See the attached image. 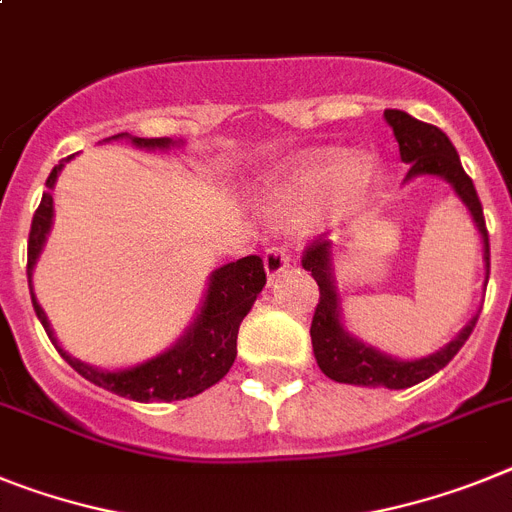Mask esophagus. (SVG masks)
I'll list each match as a JSON object with an SVG mask.
<instances>
[{
	"label": "esophagus",
	"instance_id": "1",
	"mask_svg": "<svg viewBox=\"0 0 512 512\" xmlns=\"http://www.w3.org/2000/svg\"><path fill=\"white\" fill-rule=\"evenodd\" d=\"M289 263H291V257L283 247H268V249H265L263 265H265V273H268V278L281 276L283 270L289 268Z\"/></svg>",
	"mask_w": 512,
	"mask_h": 512
}]
</instances>
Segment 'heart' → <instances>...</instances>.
<instances>
[{
	"mask_svg": "<svg viewBox=\"0 0 512 512\" xmlns=\"http://www.w3.org/2000/svg\"><path fill=\"white\" fill-rule=\"evenodd\" d=\"M375 176L369 161H349L338 150H320L273 179L263 190V203L273 216L291 218L328 192L336 200H356L375 184Z\"/></svg>",
	"mask_w": 512,
	"mask_h": 512,
	"instance_id": "1",
	"label": "heart"
}]
</instances>
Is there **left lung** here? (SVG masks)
<instances>
[{"label":"left lung","instance_id":"obj_1","mask_svg":"<svg viewBox=\"0 0 512 512\" xmlns=\"http://www.w3.org/2000/svg\"><path fill=\"white\" fill-rule=\"evenodd\" d=\"M385 122L393 127V135L398 140V150H401V161L411 163L406 182L414 176H440L455 190V195L461 197V203L466 205L471 218H474L476 229L482 234L484 244V268H487L489 278V234L487 223H484V210L479 203V195L474 190L471 176L463 171L461 158L455 153L453 143L448 135L435 127V124L419 122L406 111L385 109ZM304 270L312 273V278L320 286V302L315 307V317H312V351H315L317 367L336 382H346V385H364V388H390L403 390L411 388L416 382L427 380L435 372H440L445 364L461 351L463 343L468 341L471 330L476 328V320L468 322L466 328L445 346V349L435 351V354L422 356V359H393V356L382 354L375 346H367L356 336H351L349 330L343 328L341 322V304H338V289L336 276H333V247L328 239H315L304 249L302 257Z\"/></svg>","mask_w":512,"mask_h":512}]
</instances>
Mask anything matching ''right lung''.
<instances>
[{
  "mask_svg": "<svg viewBox=\"0 0 512 512\" xmlns=\"http://www.w3.org/2000/svg\"><path fill=\"white\" fill-rule=\"evenodd\" d=\"M119 137H127L135 148L145 150H166L179 145L171 137H130L127 132L109 137V140H119ZM67 161H72V156H67L64 161H59V166L51 169L49 179H46L49 190L41 197V205H38L36 216H33L28 234L30 299H33V309H36L38 320L44 325L46 336L51 338V343L57 346L64 362L70 364L77 375H83L85 380H90L98 388L111 390V393L122 395V398H130V401H182V398H192V395L208 390L210 385H216L221 377H226V372L234 364L239 325H242V320L247 317L252 304H255L257 294L265 286L263 260L257 255L242 257L236 263L213 270L208 281V291H205L203 307L197 312L195 322H192L187 333L171 349L153 356L148 362L135 364V367L127 369H98L70 356L57 343L54 330L49 325V317L41 309V304L36 302L30 276H33L36 260L41 255L46 236L51 231V218H54V197H51V190H54L59 171L64 169Z\"/></svg>",
  "mask_w": 512,
  "mask_h": 512,
  "instance_id": "right-lung-1",
  "label": "right lung"
}]
</instances>
